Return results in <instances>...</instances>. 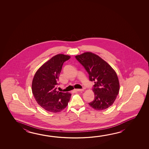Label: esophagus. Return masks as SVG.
<instances>
[{
    "mask_svg": "<svg viewBox=\"0 0 149 149\" xmlns=\"http://www.w3.org/2000/svg\"><path fill=\"white\" fill-rule=\"evenodd\" d=\"M75 91H84V89H76Z\"/></svg>",
    "mask_w": 149,
    "mask_h": 149,
    "instance_id": "1",
    "label": "esophagus"
}]
</instances>
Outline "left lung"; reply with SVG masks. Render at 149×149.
Listing matches in <instances>:
<instances>
[{"instance_id":"left-lung-1","label":"left lung","mask_w":149,"mask_h":149,"mask_svg":"<svg viewBox=\"0 0 149 149\" xmlns=\"http://www.w3.org/2000/svg\"><path fill=\"white\" fill-rule=\"evenodd\" d=\"M94 81L95 98L89 104L95 109L102 110L111 106L119 91V82L114 70L99 56L91 52L75 56Z\"/></svg>"}]
</instances>
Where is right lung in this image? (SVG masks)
Here are the masks:
<instances>
[{"mask_svg":"<svg viewBox=\"0 0 149 149\" xmlns=\"http://www.w3.org/2000/svg\"><path fill=\"white\" fill-rule=\"evenodd\" d=\"M71 58L69 55L58 54L43 64L35 74L32 91L37 103L49 112H60L65 108L71 94L56 91V86L63 63Z\"/></svg>","mask_w":149,"mask_h":149,"instance_id":"right-lung-1","label":"right lung"}]
</instances>
